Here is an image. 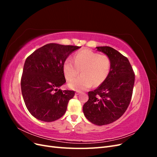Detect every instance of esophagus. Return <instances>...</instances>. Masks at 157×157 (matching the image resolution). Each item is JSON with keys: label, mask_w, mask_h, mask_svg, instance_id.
Instances as JSON below:
<instances>
[{"label": "esophagus", "mask_w": 157, "mask_h": 157, "mask_svg": "<svg viewBox=\"0 0 157 157\" xmlns=\"http://www.w3.org/2000/svg\"><path fill=\"white\" fill-rule=\"evenodd\" d=\"M80 93H81V92L77 91V92H76V93H75V95H77V96H78V95H79Z\"/></svg>", "instance_id": "obj_1"}]
</instances>
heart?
I'll return each instance as SVG.
<instances>
[{"label":"heart","instance_id":"heart-1","mask_svg":"<svg viewBox=\"0 0 157 157\" xmlns=\"http://www.w3.org/2000/svg\"><path fill=\"white\" fill-rule=\"evenodd\" d=\"M111 59L105 54H99L90 50H83L76 53L74 61L67 58L63 66L65 78L68 80L77 77L81 70L82 76L69 83V86L76 90H84L93 86L101 84L110 73Z\"/></svg>","mask_w":157,"mask_h":157}]
</instances>
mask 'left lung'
I'll list each match as a JSON object with an SVG mask.
<instances>
[{"label":"left lung","mask_w":157,"mask_h":157,"mask_svg":"<svg viewBox=\"0 0 157 157\" xmlns=\"http://www.w3.org/2000/svg\"><path fill=\"white\" fill-rule=\"evenodd\" d=\"M111 59L107 78L93 91L83 105L87 119L98 126L107 125L121 117L129 106L133 94L135 73L126 57L109 46L96 47Z\"/></svg>","instance_id":"8db88e82"}]
</instances>
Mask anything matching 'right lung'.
<instances>
[{
    "label": "right lung",
    "instance_id": "1",
    "mask_svg": "<svg viewBox=\"0 0 157 157\" xmlns=\"http://www.w3.org/2000/svg\"><path fill=\"white\" fill-rule=\"evenodd\" d=\"M80 46L47 44L27 57L21 78L26 107L37 119L52 122L67 110L75 92L58 89L65 82L63 66L70 54Z\"/></svg>",
    "mask_w": 157,
    "mask_h": 157
}]
</instances>
